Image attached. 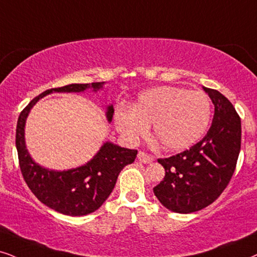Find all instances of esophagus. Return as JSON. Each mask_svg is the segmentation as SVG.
I'll return each instance as SVG.
<instances>
[{
	"instance_id": "1",
	"label": "esophagus",
	"mask_w": 257,
	"mask_h": 257,
	"mask_svg": "<svg viewBox=\"0 0 257 257\" xmlns=\"http://www.w3.org/2000/svg\"><path fill=\"white\" fill-rule=\"evenodd\" d=\"M138 161L144 163V164H149V163H151L153 161V157L151 155H149V153H146L144 151H139L138 152Z\"/></svg>"
}]
</instances>
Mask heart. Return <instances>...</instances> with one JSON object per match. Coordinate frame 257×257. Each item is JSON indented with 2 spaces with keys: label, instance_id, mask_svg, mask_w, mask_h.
<instances>
[{
  "label": "heart",
  "instance_id": "heart-1",
  "mask_svg": "<svg viewBox=\"0 0 257 257\" xmlns=\"http://www.w3.org/2000/svg\"><path fill=\"white\" fill-rule=\"evenodd\" d=\"M211 105L201 91L173 86L148 89L132 108L115 111L118 132L130 142L138 141L152 125L153 138L169 151H181L197 143L208 128Z\"/></svg>",
  "mask_w": 257,
  "mask_h": 257
}]
</instances>
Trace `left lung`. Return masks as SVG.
<instances>
[{
    "instance_id": "left-lung-1",
    "label": "left lung",
    "mask_w": 257,
    "mask_h": 257,
    "mask_svg": "<svg viewBox=\"0 0 257 257\" xmlns=\"http://www.w3.org/2000/svg\"><path fill=\"white\" fill-rule=\"evenodd\" d=\"M215 106L204 138L178 155L159 158L165 177L153 188L156 197L178 214L198 211L217 199L234 175L241 150V118L216 89L203 87Z\"/></svg>"
}]
</instances>
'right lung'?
Listing matches in <instances>:
<instances>
[{"mask_svg":"<svg viewBox=\"0 0 257 257\" xmlns=\"http://www.w3.org/2000/svg\"><path fill=\"white\" fill-rule=\"evenodd\" d=\"M104 82L72 84L63 87L51 88L36 96L20 113L16 126V149L23 179L40 202L55 211L69 216H84L98 210L112 190L116 178L126 165L132 164L137 157V150H130L105 143L99 152L85 165L67 171L45 169L33 161L26 149L25 124L31 108L39 99L53 92H84L93 87L98 91ZM113 106H108L106 116L111 121Z\"/></svg>","mask_w":257,"mask_h":257,"instance_id":"add662e5","label":"right lung"}]
</instances>
